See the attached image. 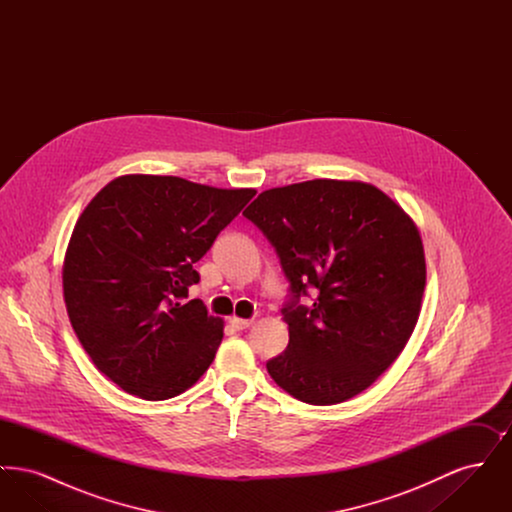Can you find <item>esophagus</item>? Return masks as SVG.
<instances>
[{
	"instance_id": "34e87169",
	"label": "esophagus",
	"mask_w": 512,
	"mask_h": 512,
	"mask_svg": "<svg viewBox=\"0 0 512 512\" xmlns=\"http://www.w3.org/2000/svg\"><path fill=\"white\" fill-rule=\"evenodd\" d=\"M230 326L234 328V330H245L249 324H251V320H245V318L232 317L230 320Z\"/></svg>"
}]
</instances>
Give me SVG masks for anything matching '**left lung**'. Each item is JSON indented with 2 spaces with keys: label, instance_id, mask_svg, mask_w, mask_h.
<instances>
[{
  "label": "left lung",
  "instance_id": "left-lung-1",
  "mask_svg": "<svg viewBox=\"0 0 512 512\" xmlns=\"http://www.w3.org/2000/svg\"><path fill=\"white\" fill-rule=\"evenodd\" d=\"M290 282V343L267 361L272 380L309 405L366 390L413 334L426 261L411 217L365 182L309 180L272 188L244 211ZM311 296V306L300 299Z\"/></svg>",
  "mask_w": 512,
  "mask_h": 512
}]
</instances>
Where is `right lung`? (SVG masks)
I'll list each match as a JSON object with an SVG mask.
<instances>
[{"mask_svg":"<svg viewBox=\"0 0 512 512\" xmlns=\"http://www.w3.org/2000/svg\"><path fill=\"white\" fill-rule=\"evenodd\" d=\"M253 195L126 174L80 215L63 267L67 313L99 372L126 393L171 399L213 363L222 320L184 299L199 282L194 263Z\"/></svg>","mask_w":512,"mask_h":512,"instance_id":"obj_1","label":"right lung"}]
</instances>
